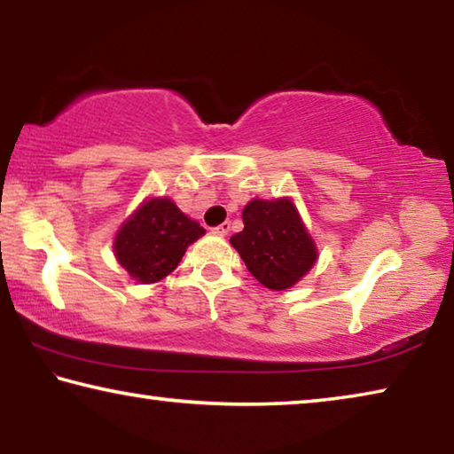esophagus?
<instances>
[{
  "label": "esophagus",
  "mask_w": 454,
  "mask_h": 454,
  "mask_svg": "<svg viewBox=\"0 0 454 454\" xmlns=\"http://www.w3.org/2000/svg\"><path fill=\"white\" fill-rule=\"evenodd\" d=\"M212 232L216 234V236H226L228 232H230V222H222L220 226H216V228H212Z\"/></svg>",
  "instance_id": "esophagus-1"
}]
</instances>
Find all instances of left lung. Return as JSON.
I'll list each match as a JSON object with an SVG mask.
<instances>
[{
  "label": "left lung",
  "mask_w": 454,
  "mask_h": 454,
  "mask_svg": "<svg viewBox=\"0 0 454 454\" xmlns=\"http://www.w3.org/2000/svg\"><path fill=\"white\" fill-rule=\"evenodd\" d=\"M244 230L230 238L250 274L270 290L292 288L317 264L318 250L292 198H254L242 210Z\"/></svg>",
  "instance_id": "8db88e82"
}]
</instances>
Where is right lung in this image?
Instances as JSON below:
<instances>
[{
	"label": "right lung",
	"mask_w": 454,
	"mask_h": 454,
	"mask_svg": "<svg viewBox=\"0 0 454 454\" xmlns=\"http://www.w3.org/2000/svg\"><path fill=\"white\" fill-rule=\"evenodd\" d=\"M204 234L170 198H148L120 226L114 256L136 282L153 284L174 272L188 246Z\"/></svg>",
	"instance_id": "add662e5"
}]
</instances>
